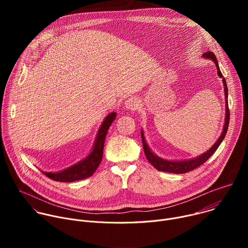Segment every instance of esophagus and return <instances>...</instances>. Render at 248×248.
<instances>
[{"label":"esophagus","instance_id":"34e87169","mask_svg":"<svg viewBox=\"0 0 248 248\" xmlns=\"http://www.w3.org/2000/svg\"><path fill=\"white\" fill-rule=\"evenodd\" d=\"M124 107H125V109L130 110V111L137 110L139 108V100L135 97L128 98L124 103Z\"/></svg>","mask_w":248,"mask_h":248}]
</instances>
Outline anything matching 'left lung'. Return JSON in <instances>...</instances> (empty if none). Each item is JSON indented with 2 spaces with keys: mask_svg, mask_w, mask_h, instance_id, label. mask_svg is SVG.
<instances>
[{
  "mask_svg": "<svg viewBox=\"0 0 248 248\" xmlns=\"http://www.w3.org/2000/svg\"><path fill=\"white\" fill-rule=\"evenodd\" d=\"M202 57L205 58V59L212 60L215 62V64L217 66V70H218V76L221 78H223L222 80H223V84H224L225 99H226V117H225V124H224V127H223V131H222L220 137L218 138V140L214 143V145L212 146L209 150H207L205 153H203V154H201V155H199L195 158H192V159L181 160V161H172V160L163 159V158L157 156L154 152H152L151 149L149 148L147 142H146V139H145V136H144V131H143V129H141V137H142V144H143V149H144L145 156H146L147 160L150 162V164L159 170L173 172V173H186L187 171H190V170L196 169L197 167H199L203 163H205L212 155L215 153V151L218 149V147L222 143V141L224 140V138L226 136V133L228 131L229 123H230V111H229V105H228V87H227L226 79L224 78V77L221 73L218 61H217L216 56L214 55V53L207 52V53L203 54Z\"/></svg>",
  "mask_w": 248,
  "mask_h": 248,
  "instance_id": "8db88e82",
  "label": "left lung"
}]
</instances>
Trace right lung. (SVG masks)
I'll return each mask as SVG.
<instances>
[{"mask_svg":"<svg viewBox=\"0 0 248 248\" xmlns=\"http://www.w3.org/2000/svg\"><path fill=\"white\" fill-rule=\"evenodd\" d=\"M116 116L117 113L113 112L104 119L97 132L92 150L84 159L60 171H41L44 172V174L49 176L53 181L61 183H73L76 181L89 178V176H91L95 172L102 161L106 135H107L108 129L111 126L112 123L116 119Z\"/></svg>","mask_w":248,"mask_h":248,"instance_id":"add662e5","label":"right lung"}]
</instances>
